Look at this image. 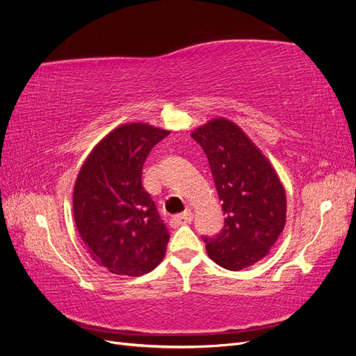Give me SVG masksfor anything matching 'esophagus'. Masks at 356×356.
<instances>
[{
    "label": "esophagus",
    "mask_w": 356,
    "mask_h": 356,
    "mask_svg": "<svg viewBox=\"0 0 356 356\" xmlns=\"http://www.w3.org/2000/svg\"><path fill=\"white\" fill-rule=\"evenodd\" d=\"M191 221H193V213L190 211H186L184 213L174 215V217L170 218V225L172 227H179V225L190 224Z\"/></svg>",
    "instance_id": "esophagus-1"
}]
</instances>
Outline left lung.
<instances>
[{"label": "left lung", "mask_w": 356, "mask_h": 356, "mask_svg": "<svg viewBox=\"0 0 356 356\" xmlns=\"http://www.w3.org/2000/svg\"><path fill=\"white\" fill-rule=\"evenodd\" d=\"M191 138L208 157L222 202L224 227L203 238L211 260L227 270L260 261L286 222V195L275 168L242 129L227 118H212Z\"/></svg>", "instance_id": "8db88e82"}]
</instances>
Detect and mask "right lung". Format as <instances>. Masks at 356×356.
I'll return each mask as SVG.
<instances>
[{
  "mask_svg": "<svg viewBox=\"0 0 356 356\" xmlns=\"http://www.w3.org/2000/svg\"><path fill=\"white\" fill-rule=\"evenodd\" d=\"M168 135L147 123L118 126L96 144L75 179L80 238L93 260L114 275L143 276L166 254L169 232L143 186V166Z\"/></svg>",
  "mask_w": 356,
  "mask_h": 356,
  "instance_id": "obj_1",
  "label": "right lung"
}]
</instances>
